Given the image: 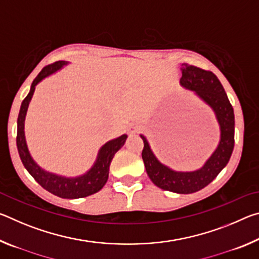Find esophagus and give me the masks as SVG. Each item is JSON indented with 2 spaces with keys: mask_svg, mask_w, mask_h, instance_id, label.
<instances>
[{
  "mask_svg": "<svg viewBox=\"0 0 259 259\" xmlns=\"http://www.w3.org/2000/svg\"><path fill=\"white\" fill-rule=\"evenodd\" d=\"M137 131H138V125H131L130 126V133L131 134H135V133H137Z\"/></svg>",
  "mask_w": 259,
  "mask_h": 259,
  "instance_id": "obj_1",
  "label": "esophagus"
}]
</instances>
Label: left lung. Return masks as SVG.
<instances>
[{"mask_svg": "<svg viewBox=\"0 0 259 259\" xmlns=\"http://www.w3.org/2000/svg\"><path fill=\"white\" fill-rule=\"evenodd\" d=\"M181 84L195 94L208 104L216 114L221 126V140L202 168L195 171H175L162 164L153 154L147 139L140 135L144 148L142 157L146 172L157 187L179 194H190L209 185L224 169L234 147V112L222 83L212 72L193 65L182 64Z\"/></svg>", "mask_w": 259, "mask_h": 259, "instance_id": "1", "label": "left lung"}]
</instances>
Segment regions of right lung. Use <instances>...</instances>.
Masks as SVG:
<instances>
[{
  "label": "right lung",
  "instance_id": "obj_1",
  "mask_svg": "<svg viewBox=\"0 0 259 259\" xmlns=\"http://www.w3.org/2000/svg\"><path fill=\"white\" fill-rule=\"evenodd\" d=\"M66 64V61L59 60L54 64L48 65V66L43 67L42 71L38 73V75L34 78L29 93L26 96V98L23 100L20 106L18 121H17V123H18V129H17V147H18L19 156L24 166L45 190L63 199H78L95 194V193L102 190L103 186L107 182L109 164H111L113 156L124 145L125 139L128 136L122 135L119 138L109 140V142L105 144L100 148L97 160H96L93 168L80 177L67 178L58 176V175L46 171L41 166L35 163V161L29 154L27 145H26L24 133L25 116L26 113H27L28 105L33 97L35 87H36L37 83L41 82L45 77L51 75L52 73L58 71V69H60Z\"/></svg>",
  "mask_w": 259,
  "mask_h": 259
}]
</instances>
